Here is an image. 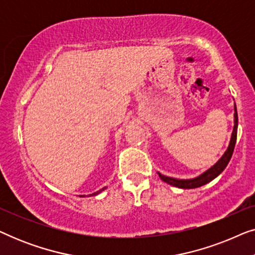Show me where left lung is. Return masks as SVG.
I'll use <instances>...</instances> for the list:
<instances>
[{
	"label": "left lung",
	"mask_w": 255,
	"mask_h": 255,
	"mask_svg": "<svg viewBox=\"0 0 255 255\" xmlns=\"http://www.w3.org/2000/svg\"><path fill=\"white\" fill-rule=\"evenodd\" d=\"M237 128H238V114H237V108L235 104V127H233V131H232V135H231V140H230V145L226 152L223 154L221 159L218 160L217 162L215 163L211 168H209L207 172H204L203 174H201L200 176L195 177V179H190V180H179V179H174V177H168L162 175V174H159L160 179L162 181H165L166 183L172 184L174 187L177 188H182V189H193V188H198L204 186L217 177L219 174H221L223 170L225 169V167L228 166V163L231 159V156L233 154V149H235V145H236V140H237Z\"/></svg>",
	"instance_id": "left-lung-1"
}]
</instances>
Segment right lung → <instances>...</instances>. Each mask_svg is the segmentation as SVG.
<instances>
[{"label":"right lung","instance_id":"1","mask_svg":"<svg viewBox=\"0 0 255 255\" xmlns=\"http://www.w3.org/2000/svg\"><path fill=\"white\" fill-rule=\"evenodd\" d=\"M104 189H106V188H102V189H101V190H99V191H96V193H94V194H92V195H89V196H94V195H97V194H100L101 193V191H102V190H104ZM82 196H85V195H81V197Z\"/></svg>","mask_w":255,"mask_h":255}]
</instances>
